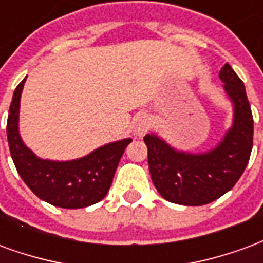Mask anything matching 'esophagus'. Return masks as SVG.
I'll use <instances>...</instances> for the list:
<instances>
[{"label": "esophagus", "instance_id": "esophagus-1", "mask_svg": "<svg viewBox=\"0 0 263 263\" xmlns=\"http://www.w3.org/2000/svg\"><path fill=\"white\" fill-rule=\"evenodd\" d=\"M151 128V120H149L146 115H141L135 122V134L138 137H143Z\"/></svg>", "mask_w": 263, "mask_h": 263}]
</instances>
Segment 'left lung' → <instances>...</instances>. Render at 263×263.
Wrapping results in <instances>:
<instances>
[{"instance_id":"1","label":"left lung","mask_w":263,"mask_h":263,"mask_svg":"<svg viewBox=\"0 0 263 263\" xmlns=\"http://www.w3.org/2000/svg\"><path fill=\"white\" fill-rule=\"evenodd\" d=\"M224 90L234 105L226 137L205 154L176 151L155 134L145 135L148 163L162 197L182 205H203L230 192L248 165L254 142V118L242 80L228 63L220 70Z\"/></svg>"}]
</instances>
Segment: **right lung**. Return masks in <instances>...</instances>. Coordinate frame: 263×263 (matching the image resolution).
I'll list each match as a JSON object with an SVG mask.
<instances>
[{
    "label": "right lung",
    "mask_w": 263,
    "mask_h": 263,
    "mask_svg": "<svg viewBox=\"0 0 263 263\" xmlns=\"http://www.w3.org/2000/svg\"><path fill=\"white\" fill-rule=\"evenodd\" d=\"M26 79L15 88L9 105L7 137L15 167L37 197L62 209H83L103 200L108 193L117 166L131 138L111 142L84 158L67 162L41 159L26 148L18 131L21 92Z\"/></svg>",
    "instance_id": "right-lung-1"
}]
</instances>
